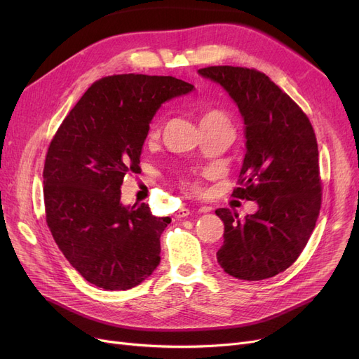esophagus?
Wrapping results in <instances>:
<instances>
[{
	"label": "esophagus",
	"mask_w": 359,
	"mask_h": 359,
	"mask_svg": "<svg viewBox=\"0 0 359 359\" xmlns=\"http://www.w3.org/2000/svg\"><path fill=\"white\" fill-rule=\"evenodd\" d=\"M191 214V211L187 210V208H180L175 215H176V218H184V217H187Z\"/></svg>",
	"instance_id": "obj_1"
}]
</instances>
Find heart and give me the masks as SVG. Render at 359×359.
I'll list each match as a JSON object with an SVG mask.
<instances>
[{"label": "heart", "mask_w": 359, "mask_h": 359, "mask_svg": "<svg viewBox=\"0 0 359 359\" xmlns=\"http://www.w3.org/2000/svg\"><path fill=\"white\" fill-rule=\"evenodd\" d=\"M219 121H225V116L222 115V113H221L219 110H211V111H208V113H205L201 122H219ZM158 135H160V125L157 123V125L153 126V129H151L149 138H151V140H156ZM186 184L189 186V187H192V189H198V187H199L198 182H191V180H189V182H186Z\"/></svg>", "instance_id": "obj_1"}]
</instances>
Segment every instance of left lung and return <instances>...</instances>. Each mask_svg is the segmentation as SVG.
I'll list each match as a JSON object with an SVG mask.
<instances>
[{"label":"left lung","instance_id":"left-lung-1","mask_svg":"<svg viewBox=\"0 0 359 359\" xmlns=\"http://www.w3.org/2000/svg\"><path fill=\"white\" fill-rule=\"evenodd\" d=\"M198 74L219 84L238 107L246 154L233 196L257 203L244 219L227 208L215 211L224 222L217 260L243 280L272 278L303 252L322 205L313 126L288 94L256 69L224 65Z\"/></svg>","mask_w":359,"mask_h":359}]
</instances>
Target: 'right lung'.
<instances>
[{
    "label": "right lung",
    "instance_id": "add662e5",
    "mask_svg": "<svg viewBox=\"0 0 359 359\" xmlns=\"http://www.w3.org/2000/svg\"><path fill=\"white\" fill-rule=\"evenodd\" d=\"M175 77L122 74L94 83L68 113L45 160L46 222L75 271L107 291L140 285L160 263L170 218L128 206L121 186L140 172L149 123L163 103L194 91Z\"/></svg>",
    "mask_w": 359,
    "mask_h": 359
}]
</instances>
